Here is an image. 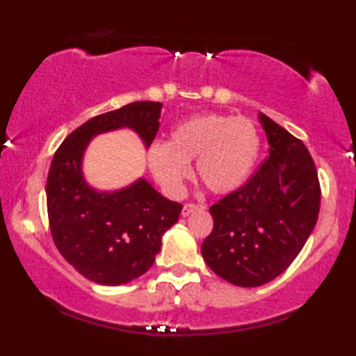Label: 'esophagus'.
Returning <instances> with one entry per match:
<instances>
[{
  "label": "esophagus",
  "mask_w": 356,
  "mask_h": 356,
  "mask_svg": "<svg viewBox=\"0 0 356 356\" xmlns=\"http://www.w3.org/2000/svg\"><path fill=\"white\" fill-rule=\"evenodd\" d=\"M204 208H207L204 204L187 203V204H184V208H182V216H188V214H192L193 211H203Z\"/></svg>",
  "instance_id": "1"
}]
</instances>
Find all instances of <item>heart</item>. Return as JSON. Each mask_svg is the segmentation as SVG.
Masks as SVG:
<instances>
[{"label":"heart","instance_id":"obj_1","mask_svg":"<svg viewBox=\"0 0 356 356\" xmlns=\"http://www.w3.org/2000/svg\"><path fill=\"white\" fill-rule=\"evenodd\" d=\"M261 138L252 119L202 113L174 126L168 143L148 148V166L168 193L177 195L195 162L198 179L213 193L226 195L247 182L257 163Z\"/></svg>","mask_w":356,"mask_h":356}]
</instances>
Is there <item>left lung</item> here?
I'll use <instances>...</instances> for the list:
<instances>
[{
  "label": "left lung",
  "mask_w": 356,
  "mask_h": 356,
  "mask_svg": "<svg viewBox=\"0 0 356 356\" xmlns=\"http://www.w3.org/2000/svg\"><path fill=\"white\" fill-rule=\"evenodd\" d=\"M269 156L243 187L209 208L214 227L202 245L213 273L238 287L280 276L316 226L321 188L302 140L258 114Z\"/></svg>",
  "instance_id": "8db88e82"
}]
</instances>
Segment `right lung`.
<instances>
[{"label":"right lung","mask_w":356,"mask_h":356,"mask_svg":"<svg viewBox=\"0 0 356 356\" xmlns=\"http://www.w3.org/2000/svg\"><path fill=\"white\" fill-rule=\"evenodd\" d=\"M161 103L135 102L99 114L69 135L54 153L47 179V207L54 245L92 282L121 285L153 266L163 234L177 222L182 204L164 198L145 179L102 192L88 185L82 159L99 134L130 129L148 148L156 137Z\"/></svg>","instance_id":"obj_1"}]
</instances>
